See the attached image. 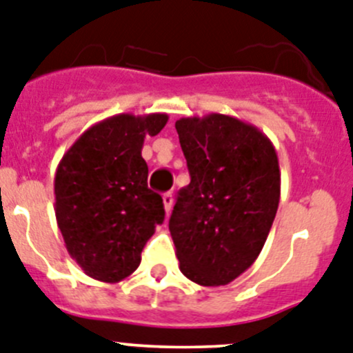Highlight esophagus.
Returning a JSON list of instances; mask_svg holds the SVG:
<instances>
[{"label":"esophagus","instance_id":"34e87169","mask_svg":"<svg viewBox=\"0 0 353 353\" xmlns=\"http://www.w3.org/2000/svg\"><path fill=\"white\" fill-rule=\"evenodd\" d=\"M172 202H174L172 193H170V192L163 193V208H165V211H167V214H169L170 209H172Z\"/></svg>","mask_w":353,"mask_h":353}]
</instances>
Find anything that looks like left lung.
Segmentation results:
<instances>
[{"label":"left lung","mask_w":353,"mask_h":353,"mask_svg":"<svg viewBox=\"0 0 353 353\" xmlns=\"http://www.w3.org/2000/svg\"><path fill=\"white\" fill-rule=\"evenodd\" d=\"M190 170L169 221L179 269L193 283L220 287L252 268L279 204L278 154L263 132L237 117L176 121Z\"/></svg>","instance_id":"1"}]
</instances>
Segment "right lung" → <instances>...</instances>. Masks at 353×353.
Listing matches in <instances>:
<instances>
[{"label": "right lung", "mask_w": 353, "mask_h": 353, "mask_svg": "<svg viewBox=\"0 0 353 353\" xmlns=\"http://www.w3.org/2000/svg\"><path fill=\"white\" fill-rule=\"evenodd\" d=\"M167 114H117L90 126L70 145L54 176V211L70 256L90 278L117 283L165 218L163 200L148 188L145 135H158Z\"/></svg>", "instance_id": "obj_1"}]
</instances>
